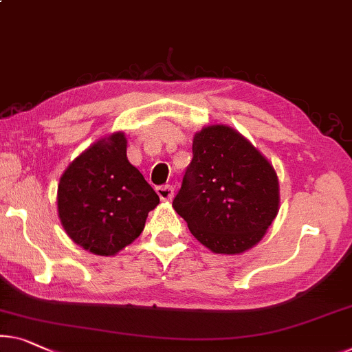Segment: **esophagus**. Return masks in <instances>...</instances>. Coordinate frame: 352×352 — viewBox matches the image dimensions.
<instances>
[{
    "instance_id": "obj_1",
    "label": "esophagus",
    "mask_w": 352,
    "mask_h": 352,
    "mask_svg": "<svg viewBox=\"0 0 352 352\" xmlns=\"http://www.w3.org/2000/svg\"><path fill=\"white\" fill-rule=\"evenodd\" d=\"M156 192H158L161 201H172V197H174V188L170 185L158 186L156 188Z\"/></svg>"
}]
</instances>
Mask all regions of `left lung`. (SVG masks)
<instances>
[{
    "mask_svg": "<svg viewBox=\"0 0 352 352\" xmlns=\"http://www.w3.org/2000/svg\"><path fill=\"white\" fill-rule=\"evenodd\" d=\"M280 206L274 166L224 124L202 128L172 202L191 234L218 254H240L261 242Z\"/></svg>",
    "mask_w": 352,
    "mask_h": 352,
    "instance_id": "left-lung-1",
    "label": "left lung"
}]
</instances>
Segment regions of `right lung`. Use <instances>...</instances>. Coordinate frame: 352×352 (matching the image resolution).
Wrapping results in <instances>:
<instances>
[{"label":"right lung","instance_id":"obj_1","mask_svg":"<svg viewBox=\"0 0 352 352\" xmlns=\"http://www.w3.org/2000/svg\"><path fill=\"white\" fill-rule=\"evenodd\" d=\"M56 202L72 242L93 254L113 256L139 237L160 197L128 161L124 134L113 133L67 166Z\"/></svg>","mask_w":352,"mask_h":352}]
</instances>
